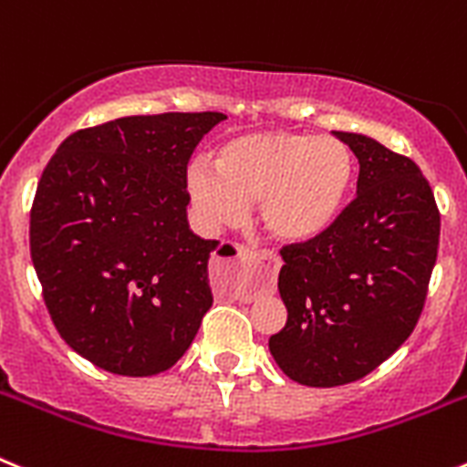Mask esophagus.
<instances>
[{"label":"esophagus","instance_id":"34e87169","mask_svg":"<svg viewBox=\"0 0 467 467\" xmlns=\"http://www.w3.org/2000/svg\"><path fill=\"white\" fill-rule=\"evenodd\" d=\"M238 262H241L243 266H259L264 274L262 290H274L275 275H278L280 271L278 254L271 253V250H238ZM226 292L238 301H253L254 296H257V290L245 287V285H229Z\"/></svg>","mask_w":467,"mask_h":467}]
</instances>
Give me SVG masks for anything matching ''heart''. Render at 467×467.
I'll list each match as a JSON object with an SVG mask.
<instances>
[{"mask_svg": "<svg viewBox=\"0 0 467 467\" xmlns=\"http://www.w3.org/2000/svg\"><path fill=\"white\" fill-rule=\"evenodd\" d=\"M356 180V159L341 140L295 130H257L226 140L214 168L193 161L187 192L205 226L241 222L245 205L259 203V222L271 238L301 245L337 222Z\"/></svg>", "mask_w": 467, "mask_h": 467, "instance_id": "b5f03b06", "label": "heart"}]
</instances>
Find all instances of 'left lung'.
<instances>
[{"instance_id":"left-lung-1","label":"left lung","mask_w":467,"mask_h":467,"mask_svg":"<svg viewBox=\"0 0 467 467\" xmlns=\"http://www.w3.org/2000/svg\"><path fill=\"white\" fill-rule=\"evenodd\" d=\"M334 138L358 156V196L323 236L280 250L287 323L269 339L301 386L358 381L410 339L440 245V210L420 168L377 140Z\"/></svg>"}]
</instances>
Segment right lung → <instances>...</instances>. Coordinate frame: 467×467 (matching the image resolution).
<instances>
[{"mask_svg":"<svg viewBox=\"0 0 467 467\" xmlns=\"http://www.w3.org/2000/svg\"><path fill=\"white\" fill-rule=\"evenodd\" d=\"M220 111L123 117L69 135L36 184L30 253L69 348L121 377L166 372L213 306L217 241L187 222V166Z\"/></svg>","mask_w":467,"mask_h":467,"instance_id":"add662e5","label":"right lung"}]
</instances>
